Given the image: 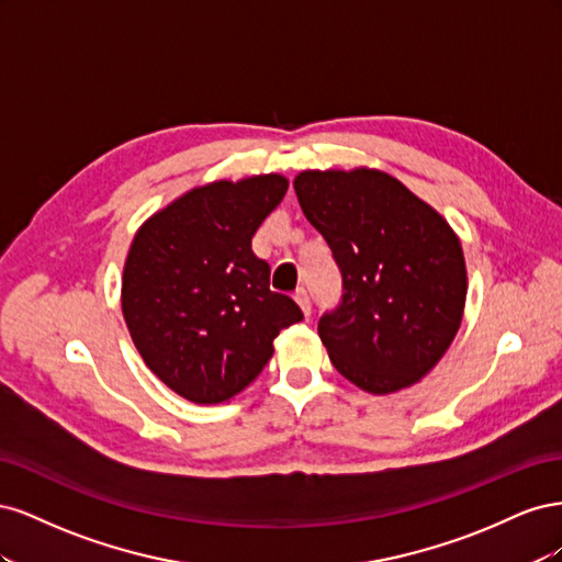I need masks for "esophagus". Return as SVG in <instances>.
I'll use <instances>...</instances> for the list:
<instances>
[{
  "mask_svg": "<svg viewBox=\"0 0 562 562\" xmlns=\"http://www.w3.org/2000/svg\"><path fill=\"white\" fill-rule=\"evenodd\" d=\"M295 302H297V307L302 310V314H304V316H310V314H312V302H310V293L304 291V288H302V291H297V293H295Z\"/></svg>",
  "mask_w": 562,
  "mask_h": 562,
  "instance_id": "34e87169",
  "label": "esophagus"
}]
</instances>
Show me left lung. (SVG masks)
<instances>
[{
    "label": "left lung",
    "mask_w": 562,
    "mask_h": 562,
    "mask_svg": "<svg viewBox=\"0 0 562 562\" xmlns=\"http://www.w3.org/2000/svg\"><path fill=\"white\" fill-rule=\"evenodd\" d=\"M293 187L342 271V304L318 321L333 366L375 396L417 384L462 326L467 262L459 236L378 168L302 171Z\"/></svg>",
    "instance_id": "obj_1"
}]
</instances>
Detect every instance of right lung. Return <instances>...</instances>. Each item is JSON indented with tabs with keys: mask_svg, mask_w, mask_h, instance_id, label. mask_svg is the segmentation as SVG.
Segmentation results:
<instances>
[{
	"mask_svg": "<svg viewBox=\"0 0 562 562\" xmlns=\"http://www.w3.org/2000/svg\"><path fill=\"white\" fill-rule=\"evenodd\" d=\"M288 190L281 173L215 180L180 194L135 232L122 312L145 366L178 396L227 403L260 375L277 335L302 321L269 291L250 241Z\"/></svg>",
	"mask_w": 562,
	"mask_h": 562,
	"instance_id": "add662e5",
	"label": "right lung"
}]
</instances>
